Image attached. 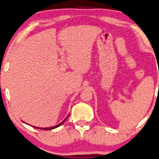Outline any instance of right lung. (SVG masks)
Returning <instances> with one entry per match:
<instances>
[{
	"mask_svg": "<svg viewBox=\"0 0 159 159\" xmlns=\"http://www.w3.org/2000/svg\"><path fill=\"white\" fill-rule=\"evenodd\" d=\"M68 116L66 117V119H64L63 121H62L61 123H60V124H58V125H55V126H53V127H36V128H38V129H43V130H52V129H54V128H57V127H58L59 126H60V125H62L63 124V123L65 122V121L66 120V119L68 118Z\"/></svg>",
	"mask_w": 159,
	"mask_h": 159,
	"instance_id": "add662e5",
	"label": "right lung"
}]
</instances>
